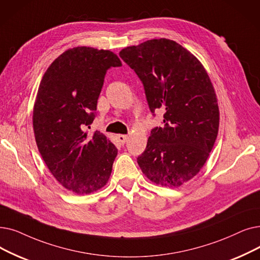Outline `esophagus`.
I'll return each instance as SVG.
<instances>
[{
  "instance_id": "1",
  "label": "esophagus",
  "mask_w": 260,
  "mask_h": 260,
  "mask_svg": "<svg viewBox=\"0 0 260 260\" xmlns=\"http://www.w3.org/2000/svg\"><path fill=\"white\" fill-rule=\"evenodd\" d=\"M117 138L120 141V143H122V144L125 143L127 141V139H128V137L126 136V135H118Z\"/></svg>"
}]
</instances>
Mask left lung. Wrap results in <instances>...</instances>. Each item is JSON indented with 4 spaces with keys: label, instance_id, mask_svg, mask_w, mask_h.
Listing matches in <instances>:
<instances>
[{
    "label": "left lung",
    "instance_id": "1",
    "mask_svg": "<svg viewBox=\"0 0 260 260\" xmlns=\"http://www.w3.org/2000/svg\"><path fill=\"white\" fill-rule=\"evenodd\" d=\"M120 57L143 84L153 115L162 110L137 162L153 183L179 187L206 162L219 131V107L210 78L196 56L166 38L123 49Z\"/></svg>",
    "mask_w": 260,
    "mask_h": 260
}]
</instances>
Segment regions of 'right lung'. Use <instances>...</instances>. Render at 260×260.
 Returning a JSON list of instances; mask_svg holds the SVG:
<instances>
[{"mask_svg":"<svg viewBox=\"0 0 260 260\" xmlns=\"http://www.w3.org/2000/svg\"><path fill=\"white\" fill-rule=\"evenodd\" d=\"M121 66L110 51L78 47L58 56L41 80L32 112L36 143L53 176L74 193L101 189L111 174L117 148L85 128L95 118L107 70Z\"/></svg>","mask_w":260,"mask_h":260,"instance_id":"1","label":"right lung"}]
</instances>
